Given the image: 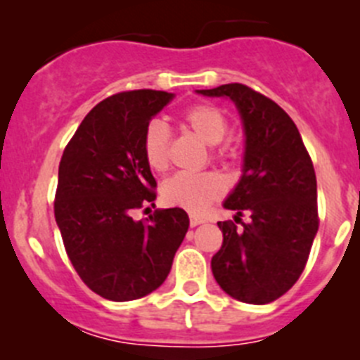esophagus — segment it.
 Instances as JSON below:
<instances>
[{
  "label": "esophagus",
  "mask_w": 360,
  "mask_h": 360,
  "mask_svg": "<svg viewBox=\"0 0 360 360\" xmlns=\"http://www.w3.org/2000/svg\"><path fill=\"white\" fill-rule=\"evenodd\" d=\"M202 223H205V219L200 216H191V226H198L202 225Z\"/></svg>",
  "instance_id": "esophagus-1"
}]
</instances>
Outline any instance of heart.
Wrapping results in <instances>:
<instances>
[{"label": "heart", "mask_w": 360, "mask_h": 360, "mask_svg": "<svg viewBox=\"0 0 360 360\" xmlns=\"http://www.w3.org/2000/svg\"><path fill=\"white\" fill-rule=\"evenodd\" d=\"M182 121L194 135L209 146H216L229 131L226 117L212 105H194L184 110ZM169 127L164 121L148 123L143 135V151L148 166L162 171L167 166ZM226 184L217 173H176L162 184V200L167 205L180 207L189 212H202L214 200L223 196Z\"/></svg>", "instance_id": "b5f03b06"}]
</instances>
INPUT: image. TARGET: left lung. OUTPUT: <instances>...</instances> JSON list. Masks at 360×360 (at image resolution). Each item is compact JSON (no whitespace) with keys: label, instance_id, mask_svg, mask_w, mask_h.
I'll use <instances>...</instances> for the list:
<instances>
[{"label":"left lung","instance_id":"obj_1","mask_svg":"<svg viewBox=\"0 0 360 360\" xmlns=\"http://www.w3.org/2000/svg\"><path fill=\"white\" fill-rule=\"evenodd\" d=\"M229 98L245 131L243 173L223 207L236 219L252 221L237 230L219 221L223 245L210 260L219 288L232 298L264 305L296 283L318 233L316 173L298 128L275 101L243 84L196 91Z\"/></svg>","mask_w":360,"mask_h":360}]
</instances>
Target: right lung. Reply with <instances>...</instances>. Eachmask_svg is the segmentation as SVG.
Segmentation results:
<instances>
[{
  "label": "right lung",
  "mask_w": 360,
  "mask_h": 360,
  "mask_svg": "<svg viewBox=\"0 0 360 360\" xmlns=\"http://www.w3.org/2000/svg\"><path fill=\"white\" fill-rule=\"evenodd\" d=\"M173 98L150 89L107 98L85 115L58 166L55 219L65 252L87 288L112 302L160 288L189 229L178 207L155 210L148 223L131 217L157 187L144 130Z\"/></svg>",
  "instance_id": "1"
}]
</instances>
